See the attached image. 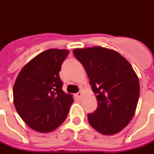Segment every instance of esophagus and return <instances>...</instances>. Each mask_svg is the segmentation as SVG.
I'll use <instances>...</instances> for the list:
<instances>
[{
    "mask_svg": "<svg viewBox=\"0 0 154 154\" xmlns=\"http://www.w3.org/2000/svg\"><path fill=\"white\" fill-rule=\"evenodd\" d=\"M82 91H79V92L77 94V98H79V99H81V97H82Z\"/></svg>",
    "mask_w": 154,
    "mask_h": 154,
    "instance_id": "esophagus-1",
    "label": "esophagus"
}]
</instances>
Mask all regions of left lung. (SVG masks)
Listing matches in <instances>:
<instances>
[{
    "mask_svg": "<svg viewBox=\"0 0 154 154\" xmlns=\"http://www.w3.org/2000/svg\"><path fill=\"white\" fill-rule=\"evenodd\" d=\"M73 54L86 69L98 106L87 115L90 125L105 135H113L129 125L139 97V81L131 64L106 48H76Z\"/></svg>",
    "mask_w": 154,
    "mask_h": 154,
    "instance_id": "obj_1",
    "label": "left lung"
}]
</instances>
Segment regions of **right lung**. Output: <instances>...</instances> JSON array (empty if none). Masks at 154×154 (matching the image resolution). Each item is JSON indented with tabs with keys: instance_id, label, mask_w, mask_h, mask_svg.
Here are the masks:
<instances>
[{
	"instance_id": "add662e5",
	"label": "right lung",
	"mask_w": 154,
	"mask_h": 154,
	"mask_svg": "<svg viewBox=\"0 0 154 154\" xmlns=\"http://www.w3.org/2000/svg\"><path fill=\"white\" fill-rule=\"evenodd\" d=\"M69 51L50 48L23 67L13 87L14 105L19 116L32 129L54 131L67 118L73 103L64 92L59 72Z\"/></svg>"
}]
</instances>
